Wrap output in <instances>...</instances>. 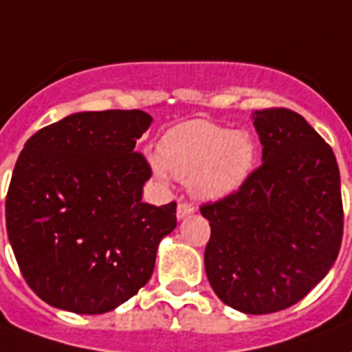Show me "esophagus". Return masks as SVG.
<instances>
[{"label": "esophagus", "instance_id": "34e87169", "mask_svg": "<svg viewBox=\"0 0 352 352\" xmlns=\"http://www.w3.org/2000/svg\"><path fill=\"white\" fill-rule=\"evenodd\" d=\"M193 212H195V208L191 206V204L181 202L179 206H177V218H179V220L190 217V214H193Z\"/></svg>", "mask_w": 352, "mask_h": 352}]
</instances>
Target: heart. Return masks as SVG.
Here are the masks:
<instances>
[{"mask_svg":"<svg viewBox=\"0 0 352 352\" xmlns=\"http://www.w3.org/2000/svg\"><path fill=\"white\" fill-rule=\"evenodd\" d=\"M161 162L153 171L164 179L166 169L175 179L190 181L195 197L218 200L236 193L249 179L258 150L247 132L232 131L208 120H191L173 126L159 144Z\"/></svg>","mask_w":352,"mask_h":352,"instance_id":"b5f03b06","label":"heart"}]
</instances>
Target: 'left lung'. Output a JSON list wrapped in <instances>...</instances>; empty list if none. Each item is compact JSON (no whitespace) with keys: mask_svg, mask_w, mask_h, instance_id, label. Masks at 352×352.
<instances>
[{"mask_svg":"<svg viewBox=\"0 0 352 352\" xmlns=\"http://www.w3.org/2000/svg\"><path fill=\"white\" fill-rule=\"evenodd\" d=\"M263 164L236 193L200 206L211 236L204 263L214 294L250 315L304 299L331 270L344 236L340 171L300 114L254 112Z\"/></svg>","mask_w":352,"mask_h":352,"instance_id":"1","label":"left lung"}]
</instances>
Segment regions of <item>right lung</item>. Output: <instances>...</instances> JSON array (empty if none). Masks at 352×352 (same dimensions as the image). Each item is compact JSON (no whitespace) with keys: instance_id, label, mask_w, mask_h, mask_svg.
<instances>
[{"instance_id":"1","label":"right lung","mask_w":352,"mask_h":352,"mask_svg":"<svg viewBox=\"0 0 352 352\" xmlns=\"http://www.w3.org/2000/svg\"><path fill=\"white\" fill-rule=\"evenodd\" d=\"M143 111L76 112L44 126L19 153L5 214L26 285L80 315L114 309L152 277L177 204L141 202L152 168L135 141Z\"/></svg>"}]
</instances>
